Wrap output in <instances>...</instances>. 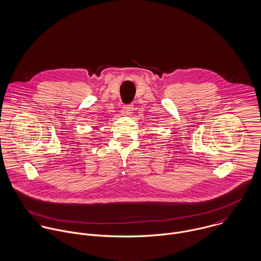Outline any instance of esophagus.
Segmentation results:
<instances>
[{
	"instance_id": "1",
	"label": "esophagus",
	"mask_w": 261,
	"mask_h": 261,
	"mask_svg": "<svg viewBox=\"0 0 261 261\" xmlns=\"http://www.w3.org/2000/svg\"><path fill=\"white\" fill-rule=\"evenodd\" d=\"M134 110V105L129 104V105H125L123 106V109L121 110V114L122 115H132Z\"/></svg>"
}]
</instances>
